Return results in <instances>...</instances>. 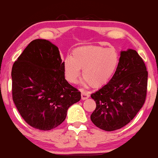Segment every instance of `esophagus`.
Listing matches in <instances>:
<instances>
[{"label":"esophagus","mask_w":158,"mask_h":158,"mask_svg":"<svg viewBox=\"0 0 158 158\" xmlns=\"http://www.w3.org/2000/svg\"><path fill=\"white\" fill-rule=\"evenodd\" d=\"M89 93L86 91H82L81 94V98L82 99H86L89 98Z\"/></svg>","instance_id":"1"}]
</instances>
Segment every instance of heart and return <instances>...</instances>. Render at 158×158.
<instances>
[{"label":"heart","mask_w":158,"mask_h":158,"mask_svg":"<svg viewBox=\"0 0 158 158\" xmlns=\"http://www.w3.org/2000/svg\"><path fill=\"white\" fill-rule=\"evenodd\" d=\"M119 56L115 50L98 46H82L64 61L65 78L76 83L82 69V83L99 87L107 83L118 69Z\"/></svg>","instance_id":"1"}]
</instances>
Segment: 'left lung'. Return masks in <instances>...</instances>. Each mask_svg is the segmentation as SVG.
Segmentation results:
<instances>
[{
    "label": "left lung",
    "mask_w": 158,
    "mask_h": 158,
    "mask_svg": "<svg viewBox=\"0 0 158 158\" xmlns=\"http://www.w3.org/2000/svg\"><path fill=\"white\" fill-rule=\"evenodd\" d=\"M147 85L148 71L142 58L135 50L121 52L118 69L110 82L91 94L96 102L91 121L106 131L123 127L144 104Z\"/></svg>",
    "instance_id": "8db88e82"
}]
</instances>
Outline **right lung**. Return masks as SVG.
Segmentation results:
<instances>
[{"instance_id": "1", "label": "right lung", "mask_w": 158, "mask_h": 158, "mask_svg": "<svg viewBox=\"0 0 158 158\" xmlns=\"http://www.w3.org/2000/svg\"><path fill=\"white\" fill-rule=\"evenodd\" d=\"M59 48L45 40L29 44L12 68V96L22 117L39 130L48 131L65 119L81 100V92L65 79Z\"/></svg>"}]
</instances>
